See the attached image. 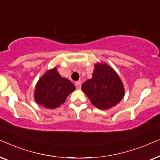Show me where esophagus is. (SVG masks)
<instances>
[{"label": "esophagus", "instance_id": "esophagus-1", "mask_svg": "<svg viewBox=\"0 0 160 160\" xmlns=\"http://www.w3.org/2000/svg\"><path fill=\"white\" fill-rule=\"evenodd\" d=\"M75 86L76 87V89H81V86H82V83H81L80 81H78L75 83Z\"/></svg>", "mask_w": 160, "mask_h": 160}]
</instances>
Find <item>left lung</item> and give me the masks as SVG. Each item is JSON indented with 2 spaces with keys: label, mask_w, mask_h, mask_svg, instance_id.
I'll list each match as a JSON object with an SVG mask.
<instances>
[{
  "label": "left lung",
  "mask_w": 160,
  "mask_h": 160,
  "mask_svg": "<svg viewBox=\"0 0 160 160\" xmlns=\"http://www.w3.org/2000/svg\"><path fill=\"white\" fill-rule=\"evenodd\" d=\"M82 89L92 103L100 109H108L121 101L124 89L117 73L106 64H95L92 78Z\"/></svg>",
  "instance_id": "1"
}]
</instances>
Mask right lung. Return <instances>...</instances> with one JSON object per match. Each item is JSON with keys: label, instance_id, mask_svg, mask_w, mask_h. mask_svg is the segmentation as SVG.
Instances as JSON below:
<instances>
[{"label": "right lung", "instance_id": "add662e5", "mask_svg": "<svg viewBox=\"0 0 160 160\" xmlns=\"http://www.w3.org/2000/svg\"><path fill=\"white\" fill-rule=\"evenodd\" d=\"M76 89L70 80L61 77L56 68L49 70L39 79L35 90V100L47 108H55L64 103Z\"/></svg>", "mask_w": 160, "mask_h": 160}]
</instances>
